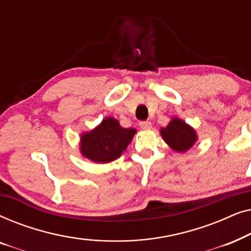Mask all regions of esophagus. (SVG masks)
<instances>
[{"instance_id":"esophagus-1","label":"esophagus","mask_w":251,"mask_h":251,"mask_svg":"<svg viewBox=\"0 0 251 251\" xmlns=\"http://www.w3.org/2000/svg\"><path fill=\"white\" fill-rule=\"evenodd\" d=\"M139 126L142 129L147 130V129H151V126H152V123H151L150 121H142V122H139Z\"/></svg>"}]
</instances>
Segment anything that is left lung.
<instances>
[{
    "label": "left lung",
    "instance_id": "obj_1",
    "mask_svg": "<svg viewBox=\"0 0 251 251\" xmlns=\"http://www.w3.org/2000/svg\"><path fill=\"white\" fill-rule=\"evenodd\" d=\"M161 136L168 145L177 152H185L190 150L197 140L194 129L177 118L171 120L166 128L161 129Z\"/></svg>",
    "mask_w": 251,
    "mask_h": 251
}]
</instances>
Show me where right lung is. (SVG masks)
Here are the masks:
<instances>
[{
    "label": "right lung",
    "instance_id": "1",
    "mask_svg": "<svg viewBox=\"0 0 251 251\" xmlns=\"http://www.w3.org/2000/svg\"><path fill=\"white\" fill-rule=\"evenodd\" d=\"M135 133V129L122 128L118 120L106 118L100 126L81 137V153L95 162H111L121 156Z\"/></svg>",
    "mask_w": 251,
    "mask_h": 251
}]
</instances>
